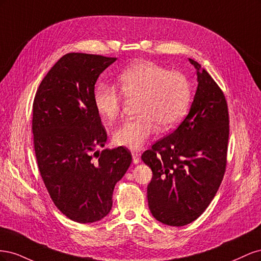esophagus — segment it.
Wrapping results in <instances>:
<instances>
[{
    "instance_id": "34e87169",
    "label": "esophagus",
    "mask_w": 261,
    "mask_h": 261,
    "mask_svg": "<svg viewBox=\"0 0 261 261\" xmlns=\"http://www.w3.org/2000/svg\"><path fill=\"white\" fill-rule=\"evenodd\" d=\"M132 154H133V161H134V163H135V164L139 163L140 162V155L137 152H133Z\"/></svg>"
}]
</instances>
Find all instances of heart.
<instances>
[{
  "label": "heart",
  "instance_id": "heart-1",
  "mask_svg": "<svg viewBox=\"0 0 261 261\" xmlns=\"http://www.w3.org/2000/svg\"><path fill=\"white\" fill-rule=\"evenodd\" d=\"M120 91L127 101H136L138 116L123 123L113 140L117 146L139 150L158 129H170L186 115L192 99L187 77L170 72L150 61L133 63L117 76ZM93 105L98 114L108 123L121 113L123 98L114 87L99 84L93 92Z\"/></svg>",
  "mask_w": 261,
  "mask_h": 261
}]
</instances>
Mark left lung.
<instances>
[{
  "instance_id": "1",
  "label": "left lung",
  "mask_w": 261,
  "mask_h": 261,
  "mask_svg": "<svg viewBox=\"0 0 261 261\" xmlns=\"http://www.w3.org/2000/svg\"><path fill=\"white\" fill-rule=\"evenodd\" d=\"M189 113L170 135L141 155L152 170L147 187L149 209L161 223H192L215 198L226 168L228 111L224 93L204 68Z\"/></svg>"
}]
</instances>
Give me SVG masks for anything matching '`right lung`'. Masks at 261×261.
I'll return each instance as SVG.
<instances>
[{
    "label": "right lung",
    "mask_w": 261,
    "mask_h": 261,
    "mask_svg": "<svg viewBox=\"0 0 261 261\" xmlns=\"http://www.w3.org/2000/svg\"><path fill=\"white\" fill-rule=\"evenodd\" d=\"M116 58L62 57L42 80L33 106L34 145L51 199L68 219L92 223L112 208L114 186L129 168L127 148L105 147L107 130L93 105L94 85Z\"/></svg>",
    "instance_id": "add662e5"
}]
</instances>
